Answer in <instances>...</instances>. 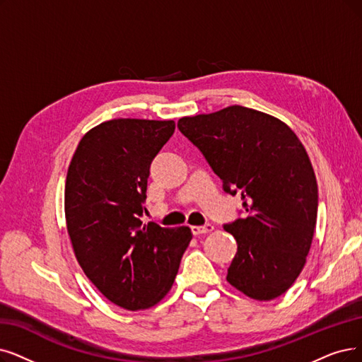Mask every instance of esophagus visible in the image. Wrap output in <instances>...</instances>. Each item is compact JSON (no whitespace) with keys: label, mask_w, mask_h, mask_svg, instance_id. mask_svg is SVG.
Listing matches in <instances>:
<instances>
[{"label":"esophagus","mask_w":362,"mask_h":362,"mask_svg":"<svg viewBox=\"0 0 362 362\" xmlns=\"http://www.w3.org/2000/svg\"><path fill=\"white\" fill-rule=\"evenodd\" d=\"M214 230V226L212 224H205V226H192V233L193 235H206V233H211V231Z\"/></svg>","instance_id":"34e87169"}]
</instances>
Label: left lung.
<instances>
[{
    "label": "left lung",
    "instance_id": "obj_1",
    "mask_svg": "<svg viewBox=\"0 0 362 362\" xmlns=\"http://www.w3.org/2000/svg\"><path fill=\"white\" fill-rule=\"evenodd\" d=\"M178 129L243 202V218L224 224L238 242L227 281L259 301L282 296L305 267L316 226L317 184L303 144L284 122L240 105L182 117Z\"/></svg>",
    "mask_w": 362,
    "mask_h": 362
}]
</instances>
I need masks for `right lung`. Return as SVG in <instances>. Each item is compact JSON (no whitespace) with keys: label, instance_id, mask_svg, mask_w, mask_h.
Here are the masks:
<instances>
[{"label":"right lung","instance_id":"1","mask_svg":"<svg viewBox=\"0 0 362 362\" xmlns=\"http://www.w3.org/2000/svg\"><path fill=\"white\" fill-rule=\"evenodd\" d=\"M173 131V120L104 122L81 138L68 168L65 218L77 262L127 310L148 309L168 294L193 236L185 226L141 221L151 162Z\"/></svg>","mask_w":362,"mask_h":362}]
</instances>
